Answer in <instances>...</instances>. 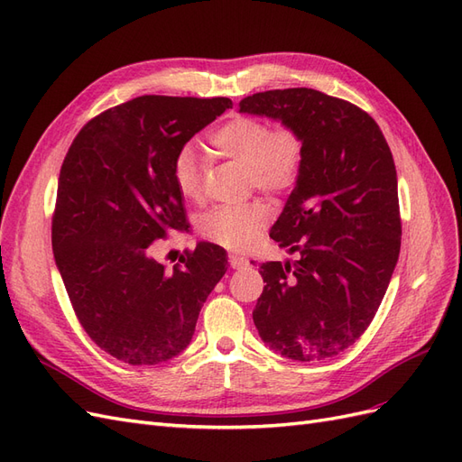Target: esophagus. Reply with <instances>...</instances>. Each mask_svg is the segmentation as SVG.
Masks as SVG:
<instances>
[{
	"mask_svg": "<svg viewBox=\"0 0 462 462\" xmlns=\"http://www.w3.org/2000/svg\"><path fill=\"white\" fill-rule=\"evenodd\" d=\"M229 263H231L233 270H243L248 265V260L241 254H229Z\"/></svg>",
	"mask_w": 462,
	"mask_h": 462,
	"instance_id": "esophagus-1",
	"label": "esophagus"
}]
</instances>
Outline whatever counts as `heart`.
Returning a JSON list of instances; mask_svg holds the SVG:
<instances>
[{"label": "heart", "mask_w": 462, "mask_h": 462, "mask_svg": "<svg viewBox=\"0 0 462 462\" xmlns=\"http://www.w3.org/2000/svg\"><path fill=\"white\" fill-rule=\"evenodd\" d=\"M209 146L219 156L241 163L250 185L265 194H285L297 185L304 163L302 136L291 127L270 129L254 117H233L209 134ZM173 185L185 200H199L202 177L197 152L183 148L173 162ZM268 208L260 202L216 206L199 219L204 239L226 248L253 243L268 221Z\"/></svg>", "instance_id": "1"}]
</instances>
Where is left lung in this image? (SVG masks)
<instances>
[{
  "label": "left lung",
  "mask_w": 462,
  "mask_h": 462,
  "mask_svg": "<svg viewBox=\"0 0 462 462\" xmlns=\"http://www.w3.org/2000/svg\"><path fill=\"white\" fill-rule=\"evenodd\" d=\"M239 107L282 121L304 143L300 177L270 233L299 260L260 265L254 326L282 356L331 358L366 331L399 260L393 156L366 111L324 92L268 90Z\"/></svg>",
  "instance_id": "8db88e82"
}]
</instances>
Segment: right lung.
Here are the masks:
<instances>
[{
    "mask_svg": "<svg viewBox=\"0 0 462 462\" xmlns=\"http://www.w3.org/2000/svg\"><path fill=\"white\" fill-rule=\"evenodd\" d=\"M229 97L138 96L96 116L63 160L51 246L73 310L114 358L152 366L189 346L202 304L227 272V253L199 243L165 270L152 243L189 221L173 162Z\"/></svg>",
    "mask_w": 462,
    "mask_h": 462,
    "instance_id": "obj_1",
    "label": "right lung"
}]
</instances>
